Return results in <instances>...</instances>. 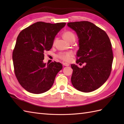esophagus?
I'll return each instance as SVG.
<instances>
[{
    "mask_svg": "<svg viewBox=\"0 0 124 124\" xmlns=\"http://www.w3.org/2000/svg\"><path fill=\"white\" fill-rule=\"evenodd\" d=\"M63 65H64V66L68 67V66H69V64L67 63H63Z\"/></svg>",
    "mask_w": 124,
    "mask_h": 124,
    "instance_id": "esophagus-1",
    "label": "esophagus"
}]
</instances>
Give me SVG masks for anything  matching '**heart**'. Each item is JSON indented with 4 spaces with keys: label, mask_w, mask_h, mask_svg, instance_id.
I'll use <instances>...</instances> for the list:
<instances>
[{
    "label": "heart",
    "mask_w": 124,
    "mask_h": 124,
    "mask_svg": "<svg viewBox=\"0 0 124 124\" xmlns=\"http://www.w3.org/2000/svg\"><path fill=\"white\" fill-rule=\"evenodd\" d=\"M63 38L65 40L68 42L71 40L72 39H75V36L72 32H70V31H67L63 33ZM73 53L72 52H68L65 53H60L57 55V57L60 58V59L64 61L69 62L70 61L71 57L73 56Z\"/></svg>",
    "instance_id": "b5f03b06"
}]
</instances>
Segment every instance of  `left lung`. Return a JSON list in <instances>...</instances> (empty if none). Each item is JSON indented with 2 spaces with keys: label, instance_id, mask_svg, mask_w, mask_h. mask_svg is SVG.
Here are the masks:
<instances>
[{
  "label": "left lung",
  "instance_id": "left-lung-1",
  "mask_svg": "<svg viewBox=\"0 0 124 124\" xmlns=\"http://www.w3.org/2000/svg\"><path fill=\"white\" fill-rule=\"evenodd\" d=\"M67 25L79 39L76 63H85L81 68L71 64V83L79 91H94L104 84L111 71L114 56L110 39L104 31L90 22H70Z\"/></svg>",
  "mask_w": 124,
  "mask_h": 124
}]
</instances>
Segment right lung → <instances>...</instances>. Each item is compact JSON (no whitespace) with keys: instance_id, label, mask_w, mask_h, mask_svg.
Segmentation results:
<instances>
[{"instance_id":"add662e5","label":"right lung","mask_w":124,"mask_h":124,"mask_svg":"<svg viewBox=\"0 0 124 124\" xmlns=\"http://www.w3.org/2000/svg\"><path fill=\"white\" fill-rule=\"evenodd\" d=\"M65 24L38 22L18 35L12 56L14 72L20 85L30 93L48 91L62 69L59 62L44 63V53L52 48L55 36Z\"/></svg>"}]
</instances>
